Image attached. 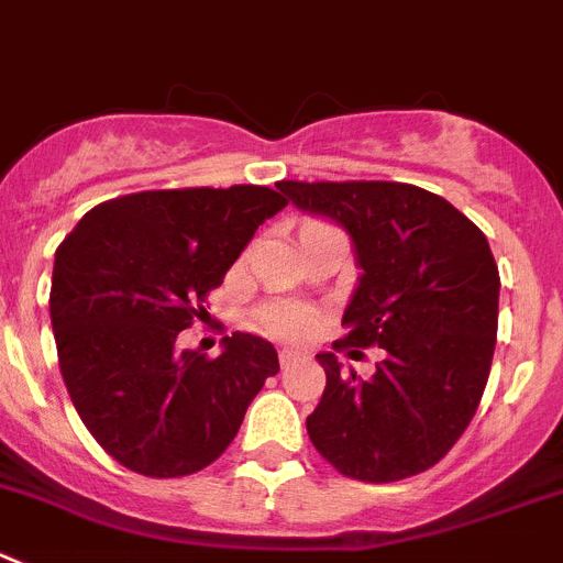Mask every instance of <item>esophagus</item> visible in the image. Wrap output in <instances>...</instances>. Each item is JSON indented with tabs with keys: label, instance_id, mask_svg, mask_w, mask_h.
Listing matches in <instances>:
<instances>
[{
	"label": "esophagus",
	"instance_id": "esophagus-1",
	"mask_svg": "<svg viewBox=\"0 0 563 563\" xmlns=\"http://www.w3.org/2000/svg\"><path fill=\"white\" fill-rule=\"evenodd\" d=\"M297 358H302V353H299V350H294V346H283V350H280V366L294 364Z\"/></svg>",
	"mask_w": 563,
	"mask_h": 563
}]
</instances>
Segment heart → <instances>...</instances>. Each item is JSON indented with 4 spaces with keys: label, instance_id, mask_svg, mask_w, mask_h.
<instances>
[{
    "label": "heart",
    "instance_id": "1",
    "mask_svg": "<svg viewBox=\"0 0 563 563\" xmlns=\"http://www.w3.org/2000/svg\"><path fill=\"white\" fill-rule=\"evenodd\" d=\"M264 328L277 335H299L311 328V313L297 306H277L264 313Z\"/></svg>",
    "mask_w": 563,
    "mask_h": 563
}]
</instances>
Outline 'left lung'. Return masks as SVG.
Masks as SVG:
<instances>
[{
	"label": "left lung",
	"mask_w": 563,
	"mask_h": 563,
	"mask_svg": "<svg viewBox=\"0 0 563 563\" xmlns=\"http://www.w3.org/2000/svg\"><path fill=\"white\" fill-rule=\"evenodd\" d=\"M299 210L350 233L361 266L333 350L380 346L375 375L341 369L333 353L308 435L341 475L391 483L450 453L481 406L497 344L500 272L459 208L408 183H277Z\"/></svg>",
	"instance_id": "1"
}]
</instances>
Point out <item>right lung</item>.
<instances>
[{
	"instance_id": "right-lung-1",
	"label": "right lung",
	"mask_w": 563,
	"mask_h": 563,
	"mask_svg": "<svg viewBox=\"0 0 563 563\" xmlns=\"http://www.w3.org/2000/svg\"><path fill=\"white\" fill-rule=\"evenodd\" d=\"M266 186L169 188L97 205L55 252L49 317L66 391L99 448L146 477L205 470L230 448L275 346L224 335L219 358L177 350L257 224Z\"/></svg>"
}]
</instances>
